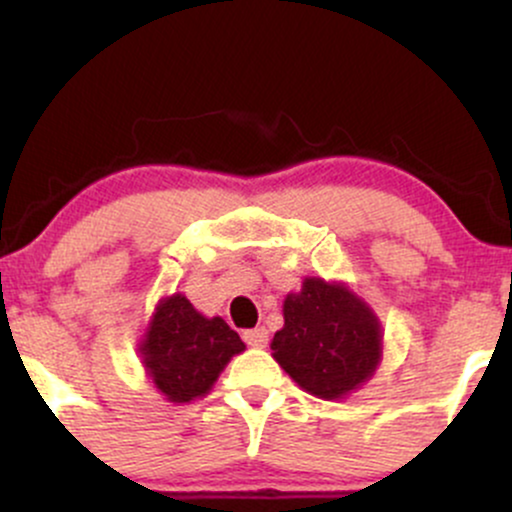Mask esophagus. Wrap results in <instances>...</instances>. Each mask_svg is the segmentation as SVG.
<instances>
[{"instance_id":"obj_1","label":"esophagus","mask_w":512,"mask_h":512,"mask_svg":"<svg viewBox=\"0 0 512 512\" xmlns=\"http://www.w3.org/2000/svg\"><path fill=\"white\" fill-rule=\"evenodd\" d=\"M243 339H245V344H248V346L262 349V346H267V342H269V334H267V330H264V327H255V330L243 332Z\"/></svg>"}]
</instances>
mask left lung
Instances as JSON below:
<instances>
[{
	"label": "left lung",
	"mask_w": 512,
	"mask_h": 512,
	"mask_svg": "<svg viewBox=\"0 0 512 512\" xmlns=\"http://www.w3.org/2000/svg\"><path fill=\"white\" fill-rule=\"evenodd\" d=\"M272 356L308 395L344 399L383 361V325L344 281L305 276L301 291L284 298Z\"/></svg>",
	"instance_id": "obj_1"
}]
</instances>
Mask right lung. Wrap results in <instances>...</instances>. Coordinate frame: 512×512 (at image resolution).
I'll return each mask as SVG.
<instances>
[{"label": "right lung", "instance_id": "1", "mask_svg": "<svg viewBox=\"0 0 512 512\" xmlns=\"http://www.w3.org/2000/svg\"><path fill=\"white\" fill-rule=\"evenodd\" d=\"M137 351L156 390L168 402L187 404L209 395L245 344L223 317L202 315L185 293H173L156 303Z\"/></svg>", "mask_w": 512, "mask_h": 512}]
</instances>
